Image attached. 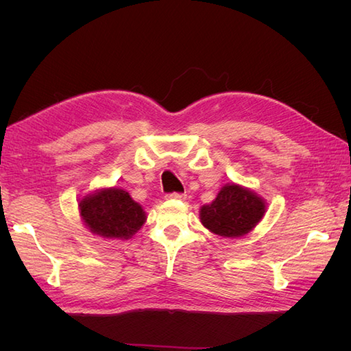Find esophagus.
Returning a JSON list of instances; mask_svg holds the SVG:
<instances>
[{
  "instance_id": "1",
  "label": "esophagus",
  "mask_w": 351,
  "mask_h": 351,
  "mask_svg": "<svg viewBox=\"0 0 351 351\" xmlns=\"http://www.w3.org/2000/svg\"><path fill=\"white\" fill-rule=\"evenodd\" d=\"M167 199H176V200H184L186 199V195H183V193H168L167 196H165Z\"/></svg>"
}]
</instances>
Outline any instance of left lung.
<instances>
[{"mask_svg":"<svg viewBox=\"0 0 351 351\" xmlns=\"http://www.w3.org/2000/svg\"><path fill=\"white\" fill-rule=\"evenodd\" d=\"M265 214V202L239 184L221 189L215 200L200 209V222L222 237H240L258 224Z\"/></svg>","mask_w":351,"mask_h":351,"instance_id":"obj_1","label":"left lung"}]
</instances>
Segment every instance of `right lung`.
<instances>
[{
	"label": "right lung",
	"instance_id": "right-lung-1",
	"mask_svg": "<svg viewBox=\"0 0 351 351\" xmlns=\"http://www.w3.org/2000/svg\"><path fill=\"white\" fill-rule=\"evenodd\" d=\"M79 209L89 230L107 239H129L146 219L142 206L119 187L84 196Z\"/></svg>",
	"mask_w": 351,
	"mask_h": 351
}]
</instances>
